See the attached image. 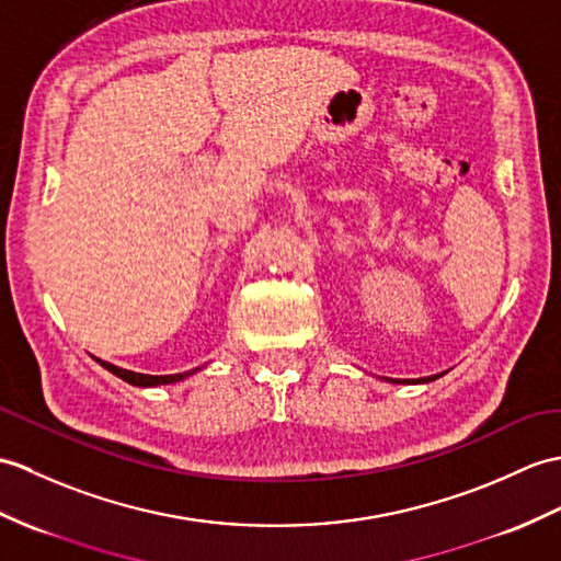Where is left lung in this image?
I'll return each instance as SVG.
<instances>
[{"label": "left lung", "instance_id": "8db88e82", "mask_svg": "<svg viewBox=\"0 0 561 561\" xmlns=\"http://www.w3.org/2000/svg\"><path fill=\"white\" fill-rule=\"evenodd\" d=\"M439 375H430V377H423V380H415V382H430V380H437ZM389 382H397V380H389ZM409 382V380H407Z\"/></svg>", "mask_w": 561, "mask_h": 561}]
</instances>
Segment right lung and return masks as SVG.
<instances>
[{
  "label": "right lung",
  "instance_id": "right-lung-1",
  "mask_svg": "<svg viewBox=\"0 0 561 561\" xmlns=\"http://www.w3.org/2000/svg\"><path fill=\"white\" fill-rule=\"evenodd\" d=\"M102 368H107L110 373H114L116 377H122L124 382L128 385H136V387H158V385H174V382H181L186 380L188 375L198 373L201 368H193V370H186V373H176V375H142V373H134V370H124L119 366H112V363L107 360H100L95 358Z\"/></svg>",
  "mask_w": 561,
  "mask_h": 561
}]
</instances>
